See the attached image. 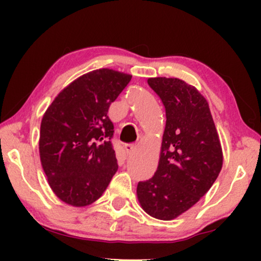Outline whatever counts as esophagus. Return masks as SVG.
I'll list each match as a JSON object with an SVG mask.
<instances>
[{
	"instance_id": "1",
	"label": "esophagus",
	"mask_w": 261,
	"mask_h": 261,
	"mask_svg": "<svg viewBox=\"0 0 261 261\" xmlns=\"http://www.w3.org/2000/svg\"><path fill=\"white\" fill-rule=\"evenodd\" d=\"M121 132H124L127 137L132 139L135 137V134H138V128L133 123L122 122V123H120V133Z\"/></svg>"
}]
</instances>
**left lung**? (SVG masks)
Listing matches in <instances>:
<instances>
[{
  "mask_svg": "<svg viewBox=\"0 0 261 261\" xmlns=\"http://www.w3.org/2000/svg\"><path fill=\"white\" fill-rule=\"evenodd\" d=\"M130 80L115 70L92 71L64 89L44 114L41 165L53 192L67 204L97 201L119 169L107 114Z\"/></svg>",
  "mask_w": 261,
  "mask_h": 261,
  "instance_id": "1",
  "label": "left lung"
}]
</instances>
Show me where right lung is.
Segmentation results:
<instances>
[{
	"mask_svg": "<svg viewBox=\"0 0 261 261\" xmlns=\"http://www.w3.org/2000/svg\"><path fill=\"white\" fill-rule=\"evenodd\" d=\"M149 84L166 110L160 159L154 176L139 181L141 208L170 221L196 204L222 169V148L205 101L178 78H154Z\"/></svg>",
	"mask_w": 261,
	"mask_h": 261,
	"instance_id": "right-lung-1",
	"label": "right lung"
}]
</instances>
